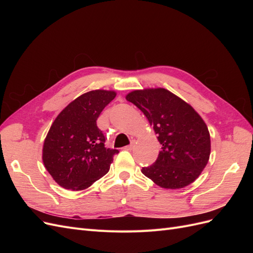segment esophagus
<instances>
[{
	"label": "esophagus",
	"mask_w": 253,
	"mask_h": 253,
	"mask_svg": "<svg viewBox=\"0 0 253 253\" xmlns=\"http://www.w3.org/2000/svg\"><path fill=\"white\" fill-rule=\"evenodd\" d=\"M134 147H135V144H134V143H132V144H129V145H126V150L131 151V150H133V149H134Z\"/></svg>",
	"instance_id": "esophagus-1"
}]
</instances>
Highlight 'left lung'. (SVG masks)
Returning a JSON list of instances; mask_svg holds the SVG:
<instances>
[{"instance_id":"8db88e82","label":"left lung","mask_w":253,"mask_h":253,"mask_svg":"<svg viewBox=\"0 0 253 253\" xmlns=\"http://www.w3.org/2000/svg\"><path fill=\"white\" fill-rule=\"evenodd\" d=\"M138 108L162 144L154 165L142 174L164 189H181L195 181L210 158L206 122L192 106L163 87L135 89L126 96Z\"/></svg>"}]
</instances>
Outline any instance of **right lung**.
Returning a JSON list of instances; mask_svg holds the SVG:
<instances>
[{
    "label": "right lung",
    "mask_w": 253,
    "mask_h": 253,
    "mask_svg": "<svg viewBox=\"0 0 253 253\" xmlns=\"http://www.w3.org/2000/svg\"><path fill=\"white\" fill-rule=\"evenodd\" d=\"M117 93L94 89L77 97L60 112L45 137L42 160L60 187L81 191L109 172L118 150L104 148L96 120Z\"/></svg>",
    "instance_id": "add662e5"
}]
</instances>
